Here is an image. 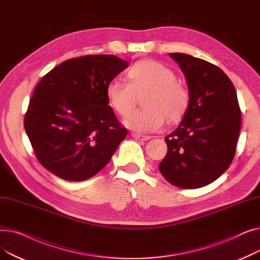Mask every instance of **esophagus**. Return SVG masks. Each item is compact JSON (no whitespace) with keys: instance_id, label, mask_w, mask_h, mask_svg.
I'll use <instances>...</instances> for the list:
<instances>
[{"instance_id":"obj_1","label":"esophagus","mask_w":260,"mask_h":260,"mask_svg":"<svg viewBox=\"0 0 260 260\" xmlns=\"http://www.w3.org/2000/svg\"><path fill=\"white\" fill-rule=\"evenodd\" d=\"M132 136L133 137L135 138V139H137V140H139V141H147L148 139H151V137H149V136H144V135H140V134H132Z\"/></svg>"}]
</instances>
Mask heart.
<instances>
[{
	"label": "heart",
	"mask_w": 260,
	"mask_h": 260,
	"mask_svg": "<svg viewBox=\"0 0 260 260\" xmlns=\"http://www.w3.org/2000/svg\"><path fill=\"white\" fill-rule=\"evenodd\" d=\"M128 81L113 79L106 86V99L120 116L133 107L136 93L148 90L144 95L146 107L135 109L123 120V124L138 134L160 129L169 119L179 120L189 104V93L177 82L176 74L156 61L144 60L135 63L127 71Z\"/></svg>",
	"instance_id": "heart-1"
}]
</instances>
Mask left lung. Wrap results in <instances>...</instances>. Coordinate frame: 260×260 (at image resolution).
<instances>
[{
	"mask_svg": "<svg viewBox=\"0 0 260 260\" xmlns=\"http://www.w3.org/2000/svg\"><path fill=\"white\" fill-rule=\"evenodd\" d=\"M170 57L184 74L189 104L166 137L169 151L159 171L176 186L198 188L219 178L234 158L241 125L237 93L216 65L180 52Z\"/></svg>",
	"mask_w": 260,
	"mask_h": 260,
	"instance_id": "1",
	"label": "left lung"
}]
</instances>
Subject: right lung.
Instances as JSON below:
<instances>
[{
    "label": "right lung",
    "mask_w": 260,
    "mask_h": 260,
    "mask_svg": "<svg viewBox=\"0 0 260 260\" xmlns=\"http://www.w3.org/2000/svg\"><path fill=\"white\" fill-rule=\"evenodd\" d=\"M113 54L67 60L35 88L24 127L39 162L68 181H83L112 159L127 131L106 99V86L127 68Z\"/></svg>",
    "instance_id": "right-lung-1"
}]
</instances>
